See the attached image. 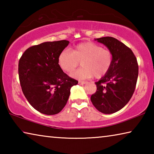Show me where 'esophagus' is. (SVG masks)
<instances>
[{
  "mask_svg": "<svg viewBox=\"0 0 154 154\" xmlns=\"http://www.w3.org/2000/svg\"><path fill=\"white\" fill-rule=\"evenodd\" d=\"M79 84H82V85H84V84H86L87 82H83V81H79Z\"/></svg>",
  "mask_w": 154,
  "mask_h": 154,
  "instance_id": "34e87169",
  "label": "esophagus"
}]
</instances>
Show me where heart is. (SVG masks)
<instances>
[{"mask_svg":"<svg viewBox=\"0 0 154 154\" xmlns=\"http://www.w3.org/2000/svg\"><path fill=\"white\" fill-rule=\"evenodd\" d=\"M113 56L108 49L93 42L78 44L71 49H64L58 56V62L65 72L71 73L81 62L82 68L71 75L77 79L101 78L107 74L113 64Z\"/></svg>","mask_w":154,"mask_h":154,"instance_id":"1","label":"heart"}]
</instances>
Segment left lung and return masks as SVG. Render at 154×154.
I'll list each match as a JSON object with an SVG mask.
<instances>
[{"label": "left lung", "instance_id": "obj_1", "mask_svg": "<svg viewBox=\"0 0 154 154\" xmlns=\"http://www.w3.org/2000/svg\"><path fill=\"white\" fill-rule=\"evenodd\" d=\"M94 40L112 52L113 60L107 74L95 82L97 89L90 99L98 111L111 114L122 109L131 98L136 87L139 66L131 49L116 38L105 36Z\"/></svg>", "mask_w": 154, "mask_h": 154}]
</instances>
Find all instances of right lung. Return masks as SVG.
Instances as JSON below:
<instances>
[{
  "instance_id": "obj_1",
  "label": "right lung",
  "mask_w": 154,
  "mask_h": 154,
  "mask_svg": "<svg viewBox=\"0 0 154 154\" xmlns=\"http://www.w3.org/2000/svg\"><path fill=\"white\" fill-rule=\"evenodd\" d=\"M66 40L48 41L30 47L18 64L22 92L33 108L40 113L55 115L64 107L77 80L60 68V54L69 45Z\"/></svg>"
}]
</instances>
